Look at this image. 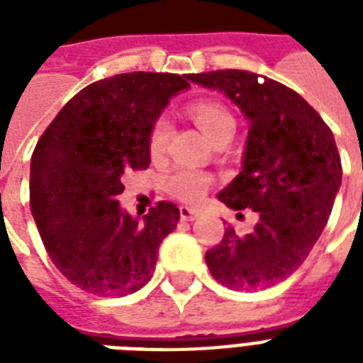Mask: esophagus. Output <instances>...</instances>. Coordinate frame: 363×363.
I'll use <instances>...</instances> for the list:
<instances>
[{
  "label": "esophagus",
  "instance_id": "obj_1",
  "mask_svg": "<svg viewBox=\"0 0 363 363\" xmlns=\"http://www.w3.org/2000/svg\"><path fill=\"white\" fill-rule=\"evenodd\" d=\"M199 216V211L196 209H190V207H181V218L186 222H192L196 220Z\"/></svg>",
  "mask_w": 363,
  "mask_h": 363
}]
</instances>
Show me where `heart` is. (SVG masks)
I'll return each instance as SVG.
<instances>
[{"instance_id": "b5f03b06", "label": "heart", "mask_w": 363, "mask_h": 363, "mask_svg": "<svg viewBox=\"0 0 363 363\" xmlns=\"http://www.w3.org/2000/svg\"><path fill=\"white\" fill-rule=\"evenodd\" d=\"M190 113H192L196 124L199 125V130L203 131L211 141H215L216 137L230 130V128H235V121L230 115V111L224 109L222 105L213 104V101L194 104ZM167 137H169L167 122H156L152 133H150V152H152V156H158V154L164 152L165 145H167ZM209 177L192 169L177 171L175 175H171L169 179L171 194L182 199V201H188V203H196V201L203 198L207 190H209Z\"/></svg>"}]
</instances>
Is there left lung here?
Instances as JSON below:
<instances>
[{
    "instance_id": "obj_1",
    "label": "left lung",
    "mask_w": 363,
    "mask_h": 363,
    "mask_svg": "<svg viewBox=\"0 0 363 363\" xmlns=\"http://www.w3.org/2000/svg\"><path fill=\"white\" fill-rule=\"evenodd\" d=\"M186 79L224 94L247 118L241 171L216 198L259 213L245 238L228 226L205 262L233 290L273 286L303 264L330 218L343 177L332 130L299 94L267 77L224 69Z\"/></svg>"
}]
</instances>
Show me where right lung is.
Segmentation results:
<instances>
[{"label":"right lung","instance_id":"obj_1","mask_svg":"<svg viewBox=\"0 0 363 363\" xmlns=\"http://www.w3.org/2000/svg\"><path fill=\"white\" fill-rule=\"evenodd\" d=\"M186 75L122 73L82 88L37 143L30 207L54 265L82 290L125 296L154 273L160 242L181 218L160 201L143 218L121 207L122 175L150 164V133Z\"/></svg>","mask_w":363,"mask_h":363}]
</instances>
